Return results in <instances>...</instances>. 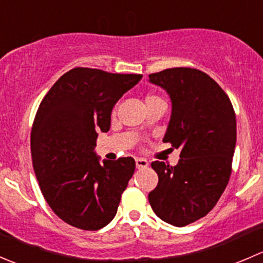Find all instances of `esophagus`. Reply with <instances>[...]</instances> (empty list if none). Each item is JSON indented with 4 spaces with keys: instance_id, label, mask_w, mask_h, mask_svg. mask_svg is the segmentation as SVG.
Returning a JSON list of instances; mask_svg holds the SVG:
<instances>
[{
    "instance_id": "esophagus-1",
    "label": "esophagus",
    "mask_w": 263,
    "mask_h": 263,
    "mask_svg": "<svg viewBox=\"0 0 263 263\" xmlns=\"http://www.w3.org/2000/svg\"><path fill=\"white\" fill-rule=\"evenodd\" d=\"M148 166V161L146 159L142 158H136V168L137 169H145Z\"/></svg>"
}]
</instances>
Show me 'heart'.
<instances>
[{
    "mask_svg": "<svg viewBox=\"0 0 263 263\" xmlns=\"http://www.w3.org/2000/svg\"><path fill=\"white\" fill-rule=\"evenodd\" d=\"M155 100H161V99L159 97H156V95H147L146 97V103L155 102Z\"/></svg>",
    "mask_w": 263,
    "mask_h": 263,
    "instance_id": "obj_1",
    "label": "heart"
}]
</instances>
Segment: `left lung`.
<instances>
[{
  "label": "left lung",
  "instance_id": "1",
  "mask_svg": "<svg viewBox=\"0 0 263 263\" xmlns=\"http://www.w3.org/2000/svg\"><path fill=\"white\" fill-rule=\"evenodd\" d=\"M148 79L172 100L163 141L181 148L176 166L151 163L159 182L148 193V202L163 221L185 227L213 210L229 182L237 142L235 113L224 90L200 70L166 68Z\"/></svg>",
  "mask_w": 263,
  "mask_h": 263
}]
</instances>
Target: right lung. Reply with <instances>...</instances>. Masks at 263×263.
<instances>
[{
  "label": "right lung",
  "mask_w": 263,
  "mask_h": 263,
  "mask_svg": "<svg viewBox=\"0 0 263 263\" xmlns=\"http://www.w3.org/2000/svg\"><path fill=\"white\" fill-rule=\"evenodd\" d=\"M142 75L76 67L42 100L31 128V159L53 213L72 227L99 230L116 216L136 164L132 158L99 161L98 132H108L122 95Z\"/></svg>",
  "instance_id": "obj_1"
}]
</instances>
